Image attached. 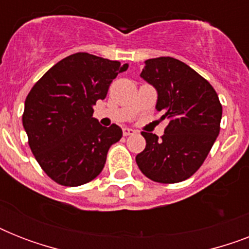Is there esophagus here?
I'll return each mask as SVG.
<instances>
[{
    "instance_id": "1",
    "label": "esophagus",
    "mask_w": 249,
    "mask_h": 249,
    "mask_svg": "<svg viewBox=\"0 0 249 249\" xmlns=\"http://www.w3.org/2000/svg\"><path fill=\"white\" fill-rule=\"evenodd\" d=\"M123 133H124L125 137H126V136H133V134L136 133V130H134V129H132V128H126V126H125V128L123 129Z\"/></svg>"
}]
</instances>
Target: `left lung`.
Segmentation results:
<instances>
[{"label":"left lung","instance_id":"8db88e82","mask_svg":"<svg viewBox=\"0 0 249 249\" xmlns=\"http://www.w3.org/2000/svg\"><path fill=\"white\" fill-rule=\"evenodd\" d=\"M144 63L141 77L156 89V109L169 123L161 140L142 132L146 148L137 165L152 181L177 183L204 163L220 133L222 106L213 86L181 60L160 56Z\"/></svg>","mask_w":249,"mask_h":249}]
</instances>
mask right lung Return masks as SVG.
I'll use <instances>...</instances> for the list:
<instances>
[{
  "label": "right lung",
  "instance_id": "obj_1",
  "mask_svg": "<svg viewBox=\"0 0 249 249\" xmlns=\"http://www.w3.org/2000/svg\"><path fill=\"white\" fill-rule=\"evenodd\" d=\"M128 64L76 53L53 66L27 95L23 126L37 163L63 186L88 183L101 173L108 148L123 137L116 124L105 128L93 106Z\"/></svg>",
  "mask_w": 249,
  "mask_h": 249
}]
</instances>
